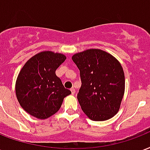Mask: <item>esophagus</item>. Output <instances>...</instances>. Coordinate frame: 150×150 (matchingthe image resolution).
<instances>
[{"label":"esophagus","instance_id":"1","mask_svg":"<svg viewBox=\"0 0 150 150\" xmlns=\"http://www.w3.org/2000/svg\"><path fill=\"white\" fill-rule=\"evenodd\" d=\"M71 93H72L73 95H74V94L75 93V88H74V87H72L71 89Z\"/></svg>","mask_w":150,"mask_h":150}]
</instances>
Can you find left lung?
Segmentation results:
<instances>
[{"instance_id":"obj_1","label":"left lung","mask_w":150,"mask_h":150,"mask_svg":"<svg viewBox=\"0 0 150 150\" xmlns=\"http://www.w3.org/2000/svg\"><path fill=\"white\" fill-rule=\"evenodd\" d=\"M82 86L77 98L82 110L93 121L109 120L119 112L125 90L120 63L108 52L90 49L72 56Z\"/></svg>"}]
</instances>
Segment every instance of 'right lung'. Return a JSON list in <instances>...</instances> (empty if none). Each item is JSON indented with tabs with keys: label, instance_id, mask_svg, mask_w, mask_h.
I'll list each match as a JSON object with an SVG mask.
<instances>
[{
	"label": "right lung",
	"instance_id": "right-lung-1",
	"mask_svg": "<svg viewBox=\"0 0 150 150\" xmlns=\"http://www.w3.org/2000/svg\"><path fill=\"white\" fill-rule=\"evenodd\" d=\"M65 60L64 54L44 51L34 55L23 67L16 83V94L30 115L40 120L49 118L71 93L56 75V70Z\"/></svg>",
	"mask_w": 150,
	"mask_h": 150
}]
</instances>
